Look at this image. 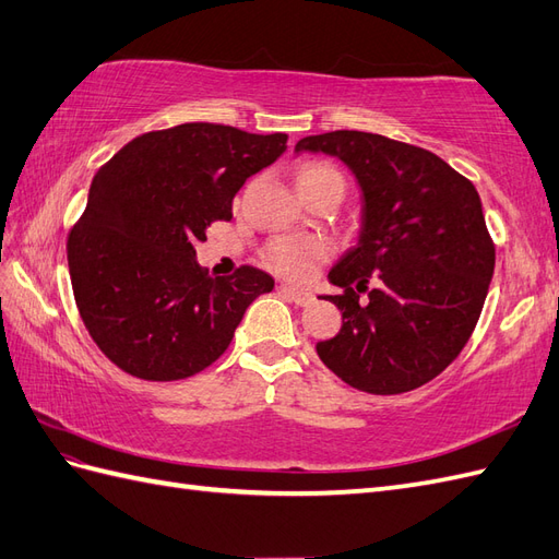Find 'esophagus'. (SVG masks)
Here are the masks:
<instances>
[{
  "label": "esophagus",
  "instance_id": "34e87169",
  "mask_svg": "<svg viewBox=\"0 0 559 559\" xmlns=\"http://www.w3.org/2000/svg\"><path fill=\"white\" fill-rule=\"evenodd\" d=\"M280 292L289 298V301H294L296 306H310L316 298H312L310 292L306 289H296V287H289V284H282Z\"/></svg>",
  "mask_w": 559,
  "mask_h": 559
}]
</instances>
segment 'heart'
Returning <instances> with one entry per match:
<instances>
[{"instance_id": "obj_1", "label": "heart", "mask_w": 559, "mask_h": 559, "mask_svg": "<svg viewBox=\"0 0 559 559\" xmlns=\"http://www.w3.org/2000/svg\"><path fill=\"white\" fill-rule=\"evenodd\" d=\"M318 182H336L344 187L342 175H338L336 168L326 166V163H306V166L298 170L296 175V185L306 187V185H318ZM326 258V247L320 239H308V237H282L270 241L267 247V261L270 265L284 272L294 280H306L312 270L318 267Z\"/></svg>"}]
</instances>
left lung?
Masks as SVG:
<instances>
[{"instance_id":"left-lung-1","label":"left lung","mask_w":559,"mask_h":559,"mask_svg":"<svg viewBox=\"0 0 559 559\" xmlns=\"http://www.w3.org/2000/svg\"><path fill=\"white\" fill-rule=\"evenodd\" d=\"M294 152L336 156L362 197L356 247L326 275L344 289L324 296L344 324L316 346L320 360L377 396L431 382L469 342L493 277L496 247L474 185L437 154L384 134H310Z\"/></svg>"}]
</instances>
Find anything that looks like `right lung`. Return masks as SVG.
<instances>
[{"label": "right lung", "mask_w": 559, "mask_h": 559, "mask_svg": "<svg viewBox=\"0 0 559 559\" xmlns=\"http://www.w3.org/2000/svg\"><path fill=\"white\" fill-rule=\"evenodd\" d=\"M287 148V134L185 122L134 138L94 175L68 235V270L90 336L122 372L175 382L223 356L243 312L272 292L241 265L206 277L197 243L233 217V199Z\"/></svg>", "instance_id": "obj_1"}]
</instances>
